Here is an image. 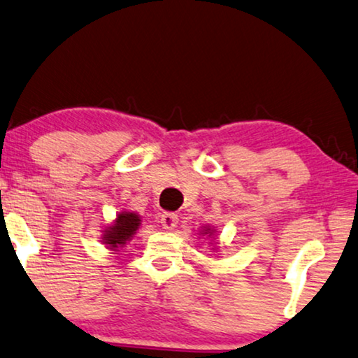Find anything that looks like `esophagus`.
I'll list each match as a JSON object with an SVG mask.
<instances>
[{
  "mask_svg": "<svg viewBox=\"0 0 358 358\" xmlns=\"http://www.w3.org/2000/svg\"><path fill=\"white\" fill-rule=\"evenodd\" d=\"M178 222H179L178 215H174V213H163L162 215V226L166 231H173L174 227L178 226Z\"/></svg>",
  "mask_w": 358,
  "mask_h": 358,
  "instance_id": "esophagus-1",
  "label": "esophagus"
}]
</instances>
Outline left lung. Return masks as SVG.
Instances as JSON below:
<instances>
[{
	"label": "left lung",
	"mask_w": 358,
	"mask_h": 358,
	"mask_svg": "<svg viewBox=\"0 0 358 358\" xmlns=\"http://www.w3.org/2000/svg\"><path fill=\"white\" fill-rule=\"evenodd\" d=\"M215 232H216V229H215V227H211V226H201V229H200V234L206 236V237H213Z\"/></svg>",
	"instance_id": "obj_1"
}]
</instances>
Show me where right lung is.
Here are the masks:
<instances>
[{
    "label": "right lung",
    "instance_id": "1",
    "mask_svg": "<svg viewBox=\"0 0 358 358\" xmlns=\"http://www.w3.org/2000/svg\"><path fill=\"white\" fill-rule=\"evenodd\" d=\"M141 215L134 213V211H121V213H117L116 220L103 229L101 242L105 243L106 248L116 252L126 245L129 241H132V237L141 227Z\"/></svg>",
    "mask_w": 358,
    "mask_h": 358
}]
</instances>
